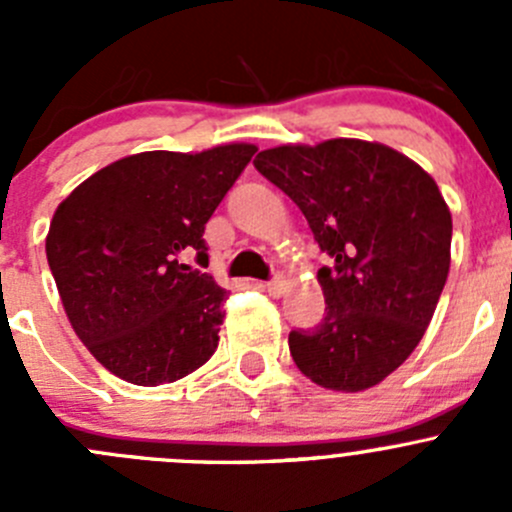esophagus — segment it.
<instances>
[{
  "mask_svg": "<svg viewBox=\"0 0 512 512\" xmlns=\"http://www.w3.org/2000/svg\"><path fill=\"white\" fill-rule=\"evenodd\" d=\"M265 289H267V294H272V297H282V294H285V289H287L285 277H275V280L265 282Z\"/></svg>",
  "mask_w": 512,
  "mask_h": 512,
  "instance_id": "esophagus-1",
  "label": "esophagus"
}]
</instances>
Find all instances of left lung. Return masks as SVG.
<instances>
[{
	"instance_id": "8db88e82",
	"label": "left lung",
	"mask_w": 512,
	"mask_h": 512,
	"mask_svg": "<svg viewBox=\"0 0 512 512\" xmlns=\"http://www.w3.org/2000/svg\"><path fill=\"white\" fill-rule=\"evenodd\" d=\"M255 168L285 190L324 252V319L289 332L294 364L344 394L399 369L426 334L451 267L453 220L436 180L376 141L267 148Z\"/></svg>"
}]
</instances>
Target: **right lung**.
I'll list each match as a JSON object with an SVG mask.
<instances>
[{"instance_id": "right-lung-1", "label": "right lung", "mask_w": 512, "mask_h": 512, "mask_svg": "<svg viewBox=\"0 0 512 512\" xmlns=\"http://www.w3.org/2000/svg\"><path fill=\"white\" fill-rule=\"evenodd\" d=\"M257 146L146 151L96 170L61 200L46 260L76 337L136 386L173 384L218 349L227 289L190 270L205 223Z\"/></svg>"}]
</instances>
